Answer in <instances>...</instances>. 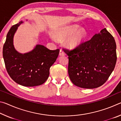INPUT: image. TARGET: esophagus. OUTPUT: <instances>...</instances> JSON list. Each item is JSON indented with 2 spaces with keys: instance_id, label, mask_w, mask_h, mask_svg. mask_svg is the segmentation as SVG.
<instances>
[{
  "instance_id": "obj_1",
  "label": "esophagus",
  "mask_w": 121,
  "mask_h": 121,
  "mask_svg": "<svg viewBox=\"0 0 121 121\" xmlns=\"http://www.w3.org/2000/svg\"><path fill=\"white\" fill-rule=\"evenodd\" d=\"M59 55H60V56H65V53L62 50H60V52H59Z\"/></svg>"
}]
</instances>
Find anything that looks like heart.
<instances>
[{"mask_svg": "<svg viewBox=\"0 0 121 121\" xmlns=\"http://www.w3.org/2000/svg\"><path fill=\"white\" fill-rule=\"evenodd\" d=\"M79 28L78 25L62 27L59 29L57 32V37L60 39L69 37L65 42V45L69 48H76L82 44L87 34L84 29Z\"/></svg>", "mask_w": 121, "mask_h": 121, "instance_id": "obj_1", "label": "heart"}]
</instances>
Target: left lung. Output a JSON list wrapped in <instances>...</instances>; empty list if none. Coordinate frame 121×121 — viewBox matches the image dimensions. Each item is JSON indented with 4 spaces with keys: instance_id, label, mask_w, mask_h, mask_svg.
Segmentation results:
<instances>
[{
    "instance_id": "1",
    "label": "left lung",
    "mask_w": 121,
    "mask_h": 121,
    "mask_svg": "<svg viewBox=\"0 0 121 121\" xmlns=\"http://www.w3.org/2000/svg\"><path fill=\"white\" fill-rule=\"evenodd\" d=\"M116 49L114 38L106 28L78 48L64 49L68 56V74L72 83L84 89L103 85L115 66Z\"/></svg>"
}]
</instances>
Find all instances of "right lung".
<instances>
[{"instance_id": "obj_1", "label": "right lung", "mask_w": 121, "mask_h": 121, "mask_svg": "<svg viewBox=\"0 0 121 121\" xmlns=\"http://www.w3.org/2000/svg\"><path fill=\"white\" fill-rule=\"evenodd\" d=\"M12 26L3 46V56L9 76L16 83L24 86L42 85L48 79L50 68L56 61L59 50H50L42 45H36L30 52L22 54L14 48L13 37L18 26Z\"/></svg>"}]
</instances>
